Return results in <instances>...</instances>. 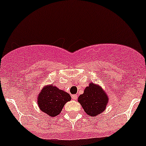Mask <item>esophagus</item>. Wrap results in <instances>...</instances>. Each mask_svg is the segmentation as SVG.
Returning <instances> with one entry per match:
<instances>
[{"label": "esophagus", "mask_w": 146, "mask_h": 146, "mask_svg": "<svg viewBox=\"0 0 146 146\" xmlns=\"http://www.w3.org/2000/svg\"><path fill=\"white\" fill-rule=\"evenodd\" d=\"M71 98H72V99L74 100H76V99H77V95H73L71 96Z\"/></svg>", "instance_id": "1"}]
</instances>
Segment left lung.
<instances>
[{
    "label": "left lung",
    "mask_w": 146,
    "mask_h": 146,
    "mask_svg": "<svg viewBox=\"0 0 146 146\" xmlns=\"http://www.w3.org/2000/svg\"><path fill=\"white\" fill-rule=\"evenodd\" d=\"M78 101L84 111L91 117H96L106 109L109 98L104 90L98 84L90 82L84 90L83 94L78 97Z\"/></svg>",
    "instance_id": "left-lung-1"
}]
</instances>
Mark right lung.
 I'll use <instances>...</instances> for the list:
<instances>
[{
  "label": "right lung",
  "mask_w": 146,
  "mask_h": 146,
  "mask_svg": "<svg viewBox=\"0 0 146 146\" xmlns=\"http://www.w3.org/2000/svg\"><path fill=\"white\" fill-rule=\"evenodd\" d=\"M71 100L68 93L52 85L44 86L39 92L37 104L39 109L51 117L58 115L67 102Z\"/></svg>",
  "instance_id": "obj_1"
}]
</instances>
